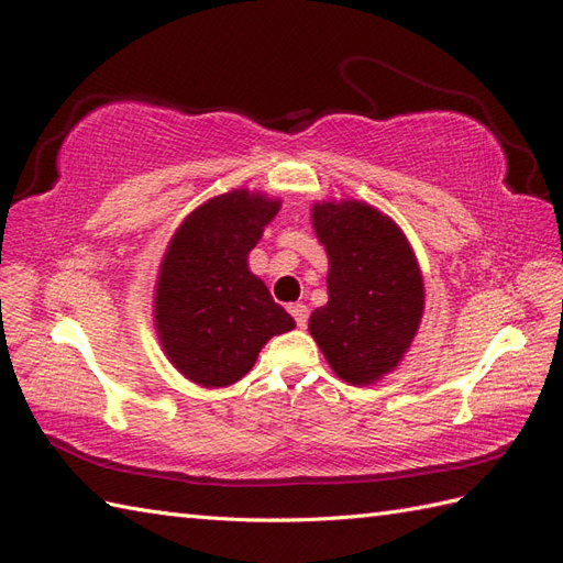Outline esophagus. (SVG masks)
Wrapping results in <instances>:
<instances>
[{
  "label": "esophagus",
  "instance_id": "1",
  "mask_svg": "<svg viewBox=\"0 0 563 563\" xmlns=\"http://www.w3.org/2000/svg\"><path fill=\"white\" fill-rule=\"evenodd\" d=\"M288 312H291V317L296 319V323H298L300 329L305 327V323H308V317H310L308 305H302V302H294V305H288Z\"/></svg>",
  "mask_w": 563,
  "mask_h": 563
}]
</instances>
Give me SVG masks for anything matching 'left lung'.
I'll use <instances>...</instances> for the list:
<instances>
[{
  "instance_id": "8db88e82",
  "label": "left lung",
  "mask_w": 563,
  "mask_h": 563,
  "mask_svg": "<svg viewBox=\"0 0 563 563\" xmlns=\"http://www.w3.org/2000/svg\"><path fill=\"white\" fill-rule=\"evenodd\" d=\"M312 228L329 255V302L308 329L340 380L371 385L399 366L418 333L416 253L395 220L356 199L314 203Z\"/></svg>"
}]
</instances>
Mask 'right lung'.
Instances as JSON below:
<instances>
[{"mask_svg":"<svg viewBox=\"0 0 563 563\" xmlns=\"http://www.w3.org/2000/svg\"><path fill=\"white\" fill-rule=\"evenodd\" d=\"M279 207L263 192L218 195L168 242L155 286V327L168 362L187 380L201 387L242 380L267 340L296 327L246 263Z\"/></svg>","mask_w":563,"mask_h":563,"instance_id":"1","label":"right lung"}]
</instances>
